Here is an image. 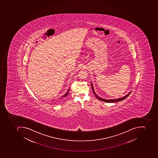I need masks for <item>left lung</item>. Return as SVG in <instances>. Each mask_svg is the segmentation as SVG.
Instances as JSON below:
<instances>
[{
    "label": "left lung",
    "mask_w": 158,
    "mask_h": 158,
    "mask_svg": "<svg viewBox=\"0 0 158 158\" xmlns=\"http://www.w3.org/2000/svg\"><path fill=\"white\" fill-rule=\"evenodd\" d=\"M91 87H92V90H93V93H94V95L98 99V100H100V101H102V102H119V101H122V100H124L126 98L128 97L129 96V95L131 94V92H130L129 94H127V95H126L125 96L123 97L120 98H117V99H111V100H106V99H103V98H102L100 97H98V96L96 94L95 92V91L94 90V88H93V85H92V83H91Z\"/></svg>",
    "instance_id": "left-lung-1"
}]
</instances>
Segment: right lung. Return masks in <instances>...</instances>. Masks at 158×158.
<instances>
[{
	"label": "right lung",
	"instance_id": "obj_1",
	"mask_svg": "<svg viewBox=\"0 0 158 158\" xmlns=\"http://www.w3.org/2000/svg\"><path fill=\"white\" fill-rule=\"evenodd\" d=\"M69 89L68 91V92H67V93H66V94H65V95H64L62 97H61L60 98H62L65 97H66V96L68 94H69Z\"/></svg>",
	"mask_w": 158,
	"mask_h": 158
}]
</instances>
